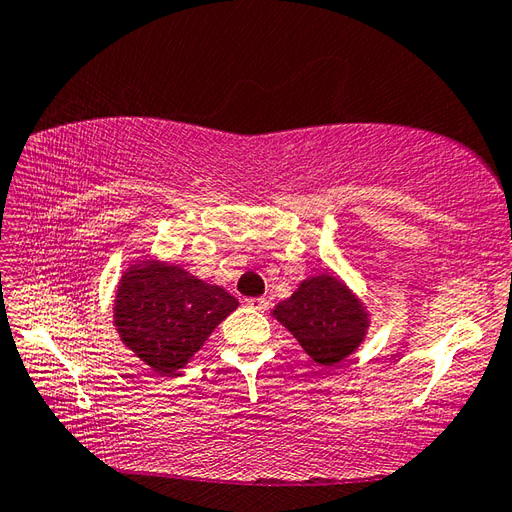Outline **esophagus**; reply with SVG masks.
Instances as JSON below:
<instances>
[{
  "instance_id": "34e87169",
  "label": "esophagus",
  "mask_w": 512,
  "mask_h": 512,
  "mask_svg": "<svg viewBox=\"0 0 512 512\" xmlns=\"http://www.w3.org/2000/svg\"><path fill=\"white\" fill-rule=\"evenodd\" d=\"M246 306L250 308V310H257V312H264V310H268V299H264V297H250V299H246Z\"/></svg>"
}]
</instances>
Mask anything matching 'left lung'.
Instances as JSON below:
<instances>
[{
    "mask_svg": "<svg viewBox=\"0 0 512 512\" xmlns=\"http://www.w3.org/2000/svg\"><path fill=\"white\" fill-rule=\"evenodd\" d=\"M314 363L336 365L350 356L367 332V312L350 288L332 275L306 279L273 310Z\"/></svg>",
    "mask_w": 512,
    "mask_h": 512,
    "instance_id": "8db88e82",
    "label": "left lung"
}]
</instances>
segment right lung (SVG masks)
Returning <instances> with one entry per match:
<instances>
[{"instance_id":"obj_1","label":"right lung","mask_w":512,"mask_h":512,"mask_svg":"<svg viewBox=\"0 0 512 512\" xmlns=\"http://www.w3.org/2000/svg\"><path fill=\"white\" fill-rule=\"evenodd\" d=\"M239 306L220 286L204 284L180 266H129L114 301L123 343L158 374H176L211 332Z\"/></svg>"}]
</instances>
